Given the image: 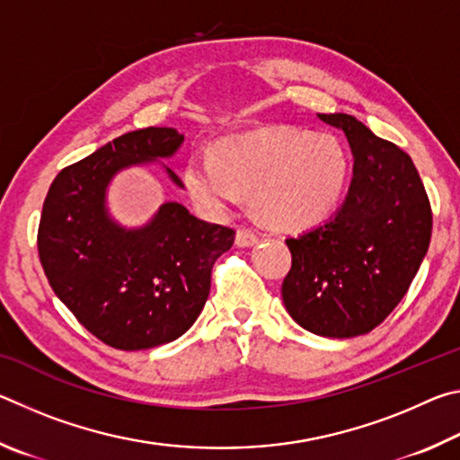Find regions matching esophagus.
I'll list each match as a JSON object with an SVG mask.
<instances>
[{"label": "esophagus", "mask_w": 460, "mask_h": 460, "mask_svg": "<svg viewBox=\"0 0 460 460\" xmlns=\"http://www.w3.org/2000/svg\"><path fill=\"white\" fill-rule=\"evenodd\" d=\"M260 241V237L255 235V233L252 231V229H247V227H239L237 229V235H235V243L239 245V247H252V245H255Z\"/></svg>", "instance_id": "esophagus-1"}]
</instances>
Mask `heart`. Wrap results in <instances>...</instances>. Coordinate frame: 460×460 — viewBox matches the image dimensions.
Returning <instances> with one entry per match:
<instances>
[{"label":"heart","mask_w":460,"mask_h":460,"mask_svg":"<svg viewBox=\"0 0 460 460\" xmlns=\"http://www.w3.org/2000/svg\"><path fill=\"white\" fill-rule=\"evenodd\" d=\"M347 150L332 134L268 128L225 137L186 160V192L208 215L252 197L258 215L279 229H308L337 211L349 182Z\"/></svg>","instance_id":"1"}]
</instances>
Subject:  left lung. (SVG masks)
<instances>
[{
	"instance_id": "left-lung-1",
	"label": "left lung",
	"mask_w": 460,
	"mask_h": 460,
	"mask_svg": "<svg viewBox=\"0 0 460 460\" xmlns=\"http://www.w3.org/2000/svg\"><path fill=\"white\" fill-rule=\"evenodd\" d=\"M353 152L347 199L329 221L286 239L282 300L302 329L351 339L400 305L430 245L432 208L410 155L347 113H318Z\"/></svg>"
}]
</instances>
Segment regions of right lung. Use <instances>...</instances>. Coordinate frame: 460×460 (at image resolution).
<instances>
[{
	"mask_svg": "<svg viewBox=\"0 0 460 460\" xmlns=\"http://www.w3.org/2000/svg\"><path fill=\"white\" fill-rule=\"evenodd\" d=\"M182 142L174 128L129 131L60 170L46 194L38 227L44 274L76 321L121 351L160 347L189 331L211 292L215 261L235 241V231L197 219L181 202H164L139 229L109 217L111 178L170 158Z\"/></svg>",
	"mask_w": 460,
	"mask_h": 460,
	"instance_id": "obj_1",
	"label": "right lung"
}]
</instances>
